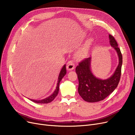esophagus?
I'll return each instance as SVG.
<instances>
[{"label":"esophagus","instance_id":"esophagus-1","mask_svg":"<svg viewBox=\"0 0 135 135\" xmlns=\"http://www.w3.org/2000/svg\"><path fill=\"white\" fill-rule=\"evenodd\" d=\"M75 67V65L72 61H69L67 63V68L68 70H73Z\"/></svg>","mask_w":135,"mask_h":135}]
</instances>
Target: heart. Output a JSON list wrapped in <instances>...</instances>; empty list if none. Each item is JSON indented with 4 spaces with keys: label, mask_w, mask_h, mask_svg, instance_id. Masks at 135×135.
Instances as JSON below:
<instances>
[{
    "label": "heart",
    "mask_w": 135,
    "mask_h": 135,
    "mask_svg": "<svg viewBox=\"0 0 135 135\" xmlns=\"http://www.w3.org/2000/svg\"><path fill=\"white\" fill-rule=\"evenodd\" d=\"M90 44H91V40H89L86 43V44L85 45V46L77 52V53L76 54V56L77 58L80 59V58L83 57L84 55H85L86 50H87V49Z\"/></svg>",
    "instance_id": "1"
}]
</instances>
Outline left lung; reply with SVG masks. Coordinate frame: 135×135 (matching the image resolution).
Returning a JSON list of instances; mask_svg holds the SVG:
<instances>
[{
  "label": "left lung",
  "instance_id": "obj_1",
  "mask_svg": "<svg viewBox=\"0 0 135 135\" xmlns=\"http://www.w3.org/2000/svg\"><path fill=\"white\" fill-rule=\"evenodd\" d=\"M109 38L111 46L117 51L119 57L118 66L110 77L102 80L93 74L91 70V57L79 62L75 68L79 80L78 93L86 102H96L103 100L114 91L120 81L123 63L122 54L114 37L109 34Z\"/></svg>",
  "mask_w": 135,
  "mask_h": 135
}]
</instances>
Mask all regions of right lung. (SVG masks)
<instances>
[{
  "label": "right lung",
  "instance_id": "1",
  "mask_svg": "<svg viewBox=\"0 0 135 135\" xmlns=\"http://www.w3.org/2000/svg\"><path fill=\"white\" fill-rule=\"evenodd\" d=\"M67 73L66 71V65H65L63 66V67H62L61 72L60 73L59 76V78H58V81H57V86L56 88V90H55V91L54 92V93L50 95V96H49L47 98H45L43 100H31L32 101L35 102V103H48L52 102L54 99L55 98V97L57 95L59 91V85H60V83L61 81V80H62V79L63 78V76L66 75Z\"/></svg>",
  "mask_w": 135,
  "mask_h": 135
}]
</instances>
